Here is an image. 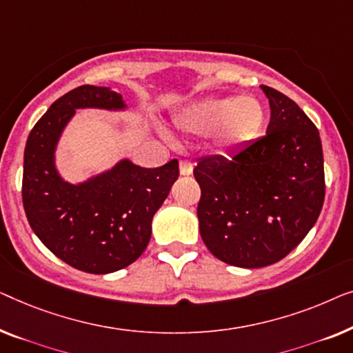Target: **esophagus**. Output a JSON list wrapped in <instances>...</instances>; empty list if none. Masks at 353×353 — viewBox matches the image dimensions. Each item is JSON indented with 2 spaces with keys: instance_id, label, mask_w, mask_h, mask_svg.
Segmentation results:
<instances>
[{
  "instance_id": "esophagus-1",
  "label": "esophagus",
  "mask_w": 353,
  "mask_h": 353,
  "mask_svg": "<svg viewBox=\"0 0 353 353\" xmlns=\"http://www.w3.org/2000/svg\"><path fill=\"white\" fill-rule=\"evenodd\" d=\"M179 171H181V176H190L193 172V165L188 160H181L179 161Z\"/></svg>"
}]
</instances>
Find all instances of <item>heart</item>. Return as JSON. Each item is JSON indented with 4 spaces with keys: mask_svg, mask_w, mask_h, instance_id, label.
Listing matches in <instances>:
<instances>
[{
    "mask_svg": "<svg viewBox=\"0 0 353 353\" xmlns=\"http://www.w3.org/2000/svg\"><path fill=\"white\" fill-rule=\"evenodd\" d=\"M264 118V107L252 96L208 97L177 113L174 125L181 132L192 136L214 132L217 150L233 152L259 134Z\"/></svg>",
    "mask_w": 353,
    "mask_h": 353,
    "instance_id": "obj_1",
    "label": "heart"
}]
</instances>
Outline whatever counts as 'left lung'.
<instances>
[{
  "instance_id": "8db88e82",
  "label": "left lung",
  "mask_w": 353,
  "mask_h": 353,
  "mask_svg": "<svg viewBox=\"0 0 353 353\" xmlns=\"http://www.w3.org/2000/svg\"><path fill=\"white\" fill-rule=\"evenodd\" d=\"M270 103L264 137L230 158H203L200 233L225 264L259 269L294 250L319 219L325 200L323 148L319 129L299 105L261 86Z\"/></svg>"
}]
</instances>
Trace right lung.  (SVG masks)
Here are the masks:
<instances>
[{
  "mask_svg": "<svg viewBox=\"0 0 353 353\" xmlns=\"http://www.w3.org/2000/svg\"><path fill=\"white\" fill-rule=\"evenodd\" d=\"M78 108L123 112L128 105L121 94L91 84L57 99L27 139L23 210L34 235L59 259L88 274H112L145 251L152 219L177 181L179 163L141 168L123 158L83 182L65 181L56 150Z\"/></svg>",
  "mask_w": 353,
  "mask_h": 353,
  "instance_id": "add662e5",
  "label": "right lung"
}]
</instances>
